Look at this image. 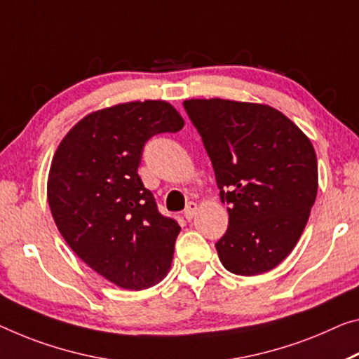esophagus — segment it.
I'll use <instances>...</instances> for the list:
<instances>
[{
    "mask_svg": "<svg viewBox=\"0 0 359 359\" xmlns=\"http://www.w3.org/2000/svg\"><path fill=\"white\" fill-rule=\"evenodd\" d=\"M196 212H197V203H196V202H189V203H187V205H186L183 215H184V218L187 219V222H189V219L194 218Z\"/></svg>",
    "mask_w": 359,
    "mask_h": 359,
    "instance_id": "obj_1",
    "label": "esophagus"
}]
</instances>
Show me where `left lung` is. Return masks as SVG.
<instances>
[{"label":"left lung","mask_w":359,"mask_h":359,"mask_svg":"<svg viewBox=\"0 0 359 359\" xmlns=\"http://www.w3.org/2000/svg\"><path fill=\"white\" fill-rule=\"evenodd\" d=\"M184 110L210 157L229 224L217 247L228 271L278 266L299 242L318 192L311 141L264 104L187 99Z\"/></svg>","instance_id":"8db88e82"}]
</instances>
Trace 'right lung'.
<instances>
[{"label":"right lung","mask_w":359,"mask_h":359,"mask_svg":"<svg viewBox=\"0 0 359 359\" xmlns=\"http://www.w3.org/2000/svg\"><path fill=\"white\" fill-rule=\"evenodd\" d=\"M184 120L165 101L96 110L72 128L54 154L48 202L54 223L88 266L122 289H147L167 276L180 224L158 212L137 175L152 136Z\"/></svg>","instance_id":"1"}]
</instances>
